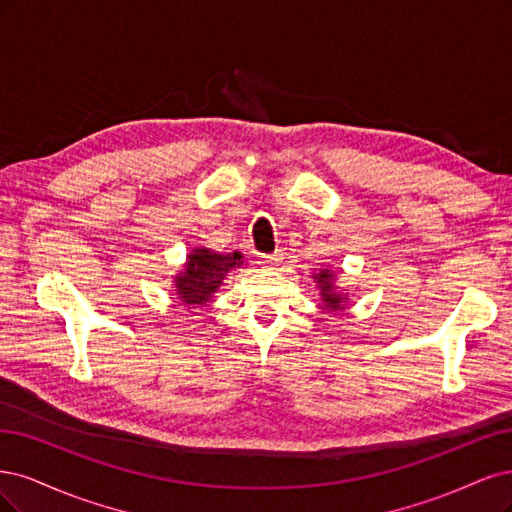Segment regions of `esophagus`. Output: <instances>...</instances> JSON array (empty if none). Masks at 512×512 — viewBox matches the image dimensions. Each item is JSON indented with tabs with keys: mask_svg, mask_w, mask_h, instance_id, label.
I'll return each instance as SVG.
<instances>
[{
	"mask_svg": "<svg viewBox=\"0 0 512 512\" xmlns=\"http://www.w3.org/2000/svg\"><path fill=\"white\" fill-rule=\"evenodd\" d=\"M280 253H272V255H261L259 257V263L261 266H266V268H272V266H276V263H280Z\"/></svg>",
	"mask_w": 512,
	"mask_h": 512,
	"instance_id": "obj_1",
	"label": "esophagus"
}]
</instances>
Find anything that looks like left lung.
I'll use <instances>...</instances> for the list:
<instances>
[{
	"instance_id": "obj_1",
	"label": "left lung",
	"mask_w": 512,
	"mask_h": 512,
	"mask_svg": "<svg viewBox=\"0 0 512 512\" xmlns=\"http://www.w3.org/2000/svg\"><path fill=\"white\" fill-rule=\"evenodd\" d=\"M319 285H321V295H323V302L329 306V308H340V302H342V298L340 295H336L334 291H332V274H329L327 270L325 272H321L319 276Z\"/></svg>"
}]
</instances>
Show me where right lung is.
<instances>
[{
    "label": "right lung",
    "instance_id": "right-lung-1",
    "mask_svg": "<svg viewBox=\"0 0 512 512\" xmlns=\"http://www.w3.org/2000/svg\"><path fill=\"white\" fill-rule=\"evenodd\" d=\"M242 266V255H219L206 249H197L191 253L187 272L176 276V295L183 304H204L210 295L217 291L221 280L232 268Z\"/></svg>",
    "mask_w": 512,
    "mask_h": 512
}]
</instances>
